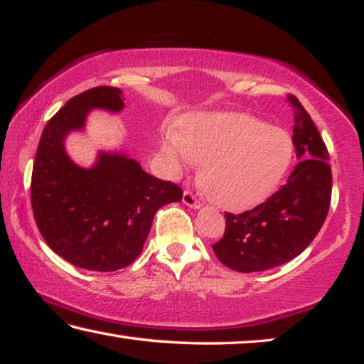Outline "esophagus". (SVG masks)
Here are the masks:
<instances>
[{"mask_svg": "<svg viewBox=\"0 0 364 364\" xmlns=\"http://www.w3.org/2000/svg\"><path fill=\"white\" fill-rule=\"evenodd\" d=\"M182 201H183V203H186L187 206H190V208H193V210H198L200 206H201V203L197 200V197H195V195H193L192 192H190V190H186V192H183Z\"/></svg>", "mask_w": 364, "mask_h": 364, "instance_id": "34e87169", "label": "esophagus"}]
</instances>
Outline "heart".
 Wrapping results in <instances>:
<instances>
[{
  "label": "heart",
  "instance_id": "heart-1",
  "mask_svg": "<svg viewBox=\"0 0 364 364\" xmlns=\"http://www.w3.org/2000/svg\"><path fill=\"white\" fill-rule=\"evenodd\" d=\"M163 151L174 171L203 164L200 183L216 205L250 208L273 192L293 159L291 138L278 127L244 114H198L167 130Z\"/></svg>",
  "mask_w": 364,
  "mask_h": 364
}]
</instances>
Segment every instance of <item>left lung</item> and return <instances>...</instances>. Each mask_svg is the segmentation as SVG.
Segmentation results:
<instances>
[{"mask_svg":"<svg viewBox=\"0 0 364 364\" xmlns=\"http://www.w3.org/2000/svg\"><path fill=\"white\" fill-rule=\"evenodd\" d=\"M293 144L301 159L284 186L255 208L225 213V236L213 244L218 260L240 273L264 272L298 257L326 221L332 197L328 151L311 115L294 96Z\"/></svg>","mask_w":364,"mask_h":364,"instance_id":"1","label":"left lung"}]
</instances>
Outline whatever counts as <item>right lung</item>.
I'll return each instance as SVG.
<instances>
[{"label": "right lung", "mask_w": 364, "mask_h": 364, "mask_svg": "<svg viewBox=\"0 0 364 364\" xmlns=\"http://www.w3.org/2000/svg\"><path fill=\"white\" fill-rule=\"evenodd\" d=\"M125 107L119 87L99 86L71 97L43 128L32 169L31 203L42 237L70 264L115 272L141 254L161 206L182 188L141 169L122 153H99L89 169L71 161L65 138L82 130L89 112Z\"/></svg>", "instance_id": "add662e5"}]
</instances>
